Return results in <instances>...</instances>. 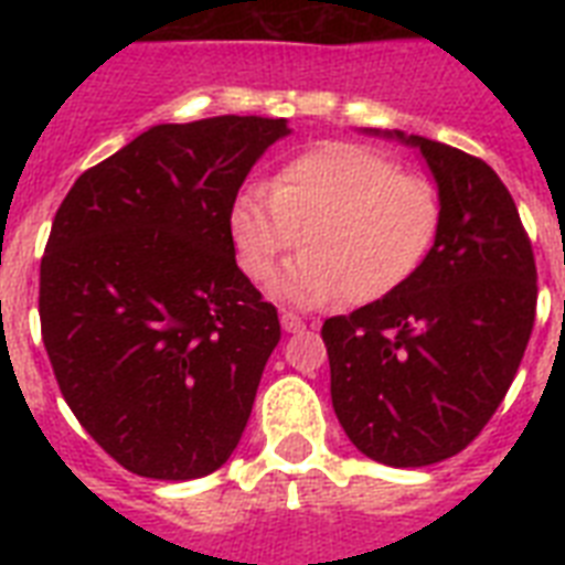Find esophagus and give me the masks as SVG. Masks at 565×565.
Returning <instances> with one entry per match:
<instances>
[{
    "instance_id": "34e87169",
    "label": "esophagus",
    "mask_w": 565,
    "mask_h": 565,
    "mask_svg": "<svg viewBox=\"0 0 565 565\" xmlns=\"http://www.w3.org/2000/svg\"><path fill=\"white\" fill-rule=\"evenodd\" d=\"M281 326H284V331H301V328H305V319L296 317V313H290V310H284Z\"/></svg>"
}]
</instances>
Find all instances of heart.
Instances as JSON below:
<instances>
[{
    "mask_svg": "<svg viewBox=\"0 0 565 565\" xmlns=\"http://www.w3.org/2000/svg\"><path fill=\"white\" fill-rule=\"evenodd\" d=\"M437 188L358 143H319L275 170L269 190L248 184L228 207L239 269L264 284L296 243L301 252L278 296L296 305L375 301L398 290L439 231Z\"/></svg>",
    "mask_w": 565,
    "mask_h": 565,
    "instance_id": "obj_1",
    "label": "heart"
}]
</instances>
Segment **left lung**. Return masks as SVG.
Wrapping results in <instances>:
<instances>
[{"label": "left lung", "mask_w": 565, "mask_h": 565, "mask_svg": "<svg viewBox=\"0 0 565 565\" xmlns=\"http://www.w3.org/2000/svg\"><path fill=\"white\" fill-rule=\"evenodd\" d=\"M395 137L437 179V239L398 290L326 319L322 340L349 439L407 469L463 451L499 411L534 331L536 264L490 163L428 137Z\"/></svg>", "instance_id": "8db88e82"}]
</instances>
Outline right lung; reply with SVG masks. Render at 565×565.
<instances>
[{"label": "right lung", "mask_w": 565, "mask_h": 565, "mask_svg": "<svg viewBox=\"0 0 565 565\" xmlns=\"http://www.w3.org/2000/svg\"><path fill=\"white\" fill-rule=\"evenodd\" d=\"M284 119L154 126L78 175L40 260V334L61 395L119 466L154 481L220 469L281 340L239 273L228 207Z\"/></svg>", "instance_id": "right-lung-1"}]
</instances>
